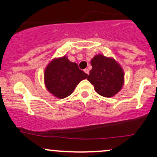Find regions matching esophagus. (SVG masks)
<instances>
[{
	"mask_svg": "<svg viewBox=\"0 0 157 157\" xmlns=\"http://www.w3.org/2000/svg\"><path fill=\"white\" fill-rule=\"evenodd\" d=\"M84 72L86 73L87 75H89V73H90V71H89L88 68H86V69H84Z\"/></svg>",
	"mask_w": 157,
	"mask_h": 157,
	"instance_id": "obj_1",
	"label": "esophagus"
}]
</instances>
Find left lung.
I'll list each match as a JSON object with an SVG mask.
<instances>
[{
	"mask_svg": "<svg viewBox=\"0 0 157 157\" xmlns=\"http://www.w3.org/2000/svg\"><path fill=\"white\" fill-rule=\"evenodd\" d=\"M92 69L87 79L100 95L111 98L122 88L124 72L121 67L112 58L96 55L91 60Z\"/></svg>",
	"mask_w": 157,
	"mask_h": 157,
	"instance_id": "8db88e82",
	"label": "left lung"
}]
</instances>
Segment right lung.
I'll list each match as a JSON object with an SVG mask.
<instances>
[{"label": "right lung", "mask_w": 157, "mask_h": 157, "mask_svg": "<svg viewBox=\"0 0 157 157\" xmlns=\"http://www.w3.org/2000/svg\"><path fill=\"white\" fill-rule=\"evenodd\" d=\"M87 74L78 68V65L69 61L66 57L53 59L46 67L44 80L49 92L58 98H66L76 85Z\"/></svg>", "instance_id": "1"}]
</instances>
